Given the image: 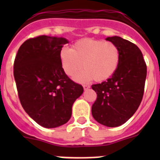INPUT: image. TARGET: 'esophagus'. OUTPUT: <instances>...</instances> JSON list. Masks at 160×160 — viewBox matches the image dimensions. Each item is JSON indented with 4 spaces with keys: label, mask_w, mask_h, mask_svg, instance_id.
I'll list each match as a JSON object with an SVG mask.
<instances>
[{
    "label": "esophagus",
    "mask_w": 160,
    "mask_h": 160,
    "mask_svg": "<svg viewBox=\"0 0 160 160\" xmlns=\"http://www.w3.org/2000/svg\"><path fill=\"white\" fill-rule=\"evenodd\" d=\"M90 86H89V85H86V84H84L83 85V88H84V90H87V89H89L90 88Z\"/></svg>",
    "instance_id": "34e87169"
}]
</instances>
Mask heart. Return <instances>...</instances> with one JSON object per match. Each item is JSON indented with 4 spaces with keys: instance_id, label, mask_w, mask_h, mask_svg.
Listing matches in <instances>:
<instances>
[{
    "instance_id": "heart-1",
    "label": "heart",
    "mask_w": 160,
    "mask_h": 160,
    "mask_svg": "<svg viewBox=\"0 0 160 160\" xmlns=\"http://www.w3.org/2000/svg\"><path fill=\"white\" fill-rule=\"evenodd\" d=\"M60 62L63 71L78 82L93 78L95 82L107 80L115 73L120 62V50L114 42L83 38L73 44L71 49H61Z\"/></svg>"
}]
</instances>
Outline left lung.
I'll list each match as a JSON object with an SVG mask.
<instances>
[{"label": "left lung", "instance_id": "8db88e82", "mask_svg": "<svg viewBox=\"0 0 160 160\" xmlns=\"http://www.w3.org/2000/svg\"><path fill=\"white\" fill-rule=\"evenodd\" d=\"M120 50V62L115 73L98 84L91 86L97 94L91 112L98 122L114 128L135 114L143 96L147 65L138 46L120 37H109Z\"/></svg>", "mask_w": 160, "mask_h": 160}]
</instances>
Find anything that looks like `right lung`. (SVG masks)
Masks as SVG:
<instances>
[{"label":"right lung","mask_w":160,"mask_h":160,"mask_svg":"<svg viewBox=\"0 0 160 160\" xmlns=\"http://www.w3.org/2000/svg\"><path fill=\"white\" fill-rule=\"evenodd\" d=\"M63 38L35 37L20 46L13 64L18 97L25 112L37 123L57 128L70 120L72 106L83 92L63 71L60 51Z\"/></svg>","instance_id":"right-lung-1"}]
</instances>
